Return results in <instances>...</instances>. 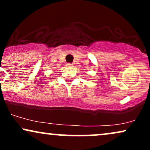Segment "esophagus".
Returning <instances> with one entry per match:
<instances>
[{
	"mask_svg": "<svg viewBox=\"0 0 150 150\" xmlns=\"http://www.w3.org/2000/svg\"><path fill=\"white\" fill-rule=\"evenodd\" d=\"M67 66H68V68H71V67H73V64H72V63H67Z\"/></svg>",
	"mask_w": 150,
	"mask_h": 150,
	"instance_id": "esophagus-1",
	"label": "esophagus"
}]
</instances>
